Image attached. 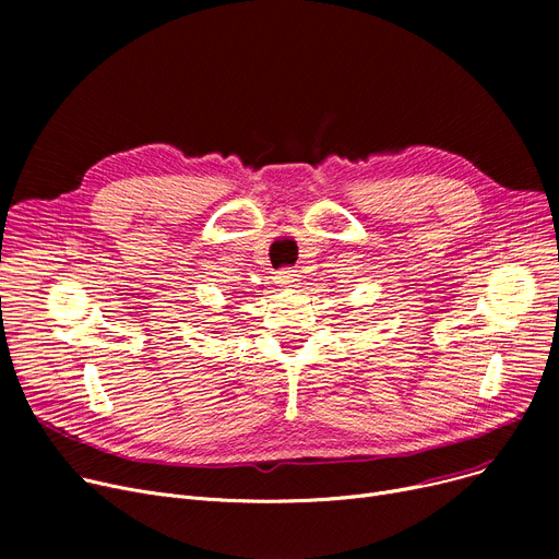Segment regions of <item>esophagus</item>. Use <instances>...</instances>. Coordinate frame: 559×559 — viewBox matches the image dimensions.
<instances>
[{"label":"esophagus","mask_w":559,"mask_h":559,"mask_svg":"<svg viewBox=\"0 0 559 559\" xmlns=\"http://www.w3.org/2000/svg\"><path fill=\"white\" fill-rule=\"evenodd\" d=\"M299 281V274H297V270H292V267H283V270H278L276 272V283H281L283 287H292Z\"/></svg>","instance_id":"obj_1"}]
</instances>
